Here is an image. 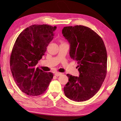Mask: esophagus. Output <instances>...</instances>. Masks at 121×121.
Returning a JSON list of instances; mask_svg holds the SVG:
<instances>
[{
    "mask_svg": "<svg viewBox=\"0 0 121 121\" xmlns=\"http://www.w3.org/2000/svg\"><path fill=\"white\" fill-rule=\"evenodd\" d=\"M54 74L56 76H60L62 75V73H59V72H56L54 73Z\"/></svg>",
    "mask_w": 121,
    "mask_h": 121,
    "instance_id": "obj_1",
    "label": "esophagus"
}]
</instances>
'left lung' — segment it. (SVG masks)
Returning <instances> with one entry per match:
<instances>
[{
  "mask_svg": "<svg viewBox=\"0 0 121 121\" xmlns=\"http://www.w3.org/2000/svg\"><path fill=\"white\" fill-rule=\"evenodd\" d=\"M62 33L70 44L69 54L77 61L79 77L67 76L64 87L66 97L73 101H84L98 92L107 73V51L102 38L83 26H65Z\"/></svg>",
  "mask_w": 121,
  "mask_h": 121,
  "instance_id": "left-lung-1",
  "label": "left lung"
}]
</instances>
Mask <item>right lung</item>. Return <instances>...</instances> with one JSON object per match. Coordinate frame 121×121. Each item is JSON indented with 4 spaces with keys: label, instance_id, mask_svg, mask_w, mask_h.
<instances>
[{
    "label": "right lung",
    "instance_id": "add662e5",
    "mask_svg": "<svg viewBox=\"0 0 121 121\" xmlns=\"http://www.w3.org/2000/svg\"><path fill=\"white\" fill-rule=\"evenodd\" d=\"M56 26L34 24L20 34L10 58V67L15 83L28 95L43 94L52 81L53 73L36 68L52 41Z\"/></svg>",
    "mask_w": 121,
    "mask_h": 121
}]
</instances>
